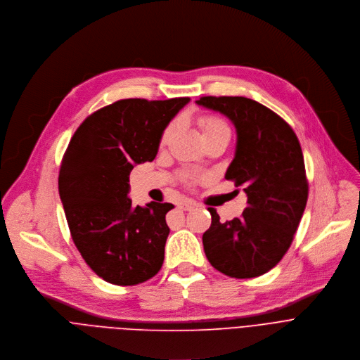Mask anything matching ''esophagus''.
Segmentation results:
<instances>
[{"label":"esophagus","mask_w":360,"mask_h":360,"mask_svg":"<svg viewBox=\"0 0 360 360\" xmlns=\"http://www.w3.org/2000/svg\"><path fill=\"white\" fill-rule=\"evenodd\" d=\"M180 208H183L184 211H193L197 208V202L195 201H191V200H184L179 204Z\"/></svg>","instance_id":"1"}]
</instances>
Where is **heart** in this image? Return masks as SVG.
Returning <instances> with one entry per match:
<instances>
[{
    "mask_svg": "<svg viewBox=\"0 0 360 360\" xmlns=\"http://www.w3.org/2000/svg\"><path fill=\"white\" fill-rule=\"evenodd\" d=\"M198 124H200V129L202 131V137H207V136H211V134H217V133H230V127L229 124L219 116H211V115H205V116H201L198 119ZM176 130V123L172 122L169 123L162 136H160V143L162 145H166V143L170 140V137L173 136ZM194 179L193 177H187V181L191 183Z\"/></svg>",
    "mask_w": 360,
    "mask_h": 360,
    "instance_id": "1",
    "label": "heart"
}]
</instances>
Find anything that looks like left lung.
Here are the masks:
<instances>
[{
  "instance_id": "left-lung-1",
  "label": "left lung",
  "mask_w": 360,
  "mask_h": 360,
  "mask_svg": "<svg viewBox=\"0 0 360 360\" xmlns=\"http://www.w3.org/2000/svg\"><path fill=\"white\" fill-rule=\"evenodd\" d=\"M197 105L227 116L237 130L236 156L226 179L243 186L247 207L240 219L220 221L208 207L202 234L210 264L231 278H255L272 269L291 247L308 200L300 140L281 116L244 96H204Z\"/></svg>"
}]
</instances>
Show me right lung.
Segmentation results:
<instances>
[{"label": "right lung", "mask_w": 360, "mask_h": 360, "mask_svg": "<svg viewBox=\"0 0 360 360\" xmlns=\"http://www.w3.org/2000/svg\"><path fill=\"white\" fill-rule=\"evenodd\" d=\"M190 98L122 99L91 116L72 136L58 186L66 221L91 269L109 283L137 285L165 261L170 202L131 205L129 176L153 162L160 136Z\"/></svg>", "instance_id": "add662e5"}]
</instances>
